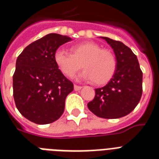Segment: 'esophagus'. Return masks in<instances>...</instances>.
I'll return each instance as SVG.
<instances>
[{"instance_id":"esophagus-1","label":"esophagus","mask_w":159,"mask_h":159,"mask_svg":"<svg viewBox=\"0 0 159 159\" xmlns=\"http://www.w3.org/2000/svg\"><path fill=\"white\" fill-rule=\"evenodd\" d=\"M82 87L81 86H77V85H74V90L75 91H79V90L82 89Z\"/></svg>"}]
</instances>
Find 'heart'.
<instances>
[{
    "label": "heart",
    "instance_id": "heart-1",
    "mask_svg": "<svg viewBox=\"0 0 159 159\" xmlns=\"http://www.w3.org/2000/svg\"><path fill=\"white\" fill-rule=\"evenodd\" d=\"M72 52L58 48L53 56L57 67L67 77H73L82 66L85 70L79 76L80 79L93 80L97 84H103L116 72L117 60L115 54L97 43L75 44Z\"/></svg>",
    "mask_w": 159,
    "mask_h": 159
}]
</instances>
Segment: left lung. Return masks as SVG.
<instances>
[{
	"label": "left lung",
	"instance_id": "obj_1",
	"mask_svg": "<svg viewBox=\"0 0 159 159\" xmlns=\"http://www.w3.org/2000/svg\"><path fill=\"white\" fill-rule=\"evenodd\" d=\"M102 39L113 48L117 67L105 87L95 89L94 99L87 107L101 118H120L130 113L140 101L143 72L136 55L129 47L107 37Z\"/></svg>",
	"mask_w": 159,
	"mask_h": 159
}]
</instances>
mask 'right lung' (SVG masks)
Returning <instances> with one entry per match:
<instances>
[{"label":"right lung","instance_id":"right-lung-1","mask_svg":"<svg viewBox=\"0 0 159 159\" xmlns=\"http://www.w3.org/2000/svg\"><path fill=\"white\" fill-rule=\"evenodd\" d=\"M72 40L48 34L26 47L17 57L13 75L16 106L24 117L39 125L53 123L62 116L73 84L54 62V53Z\"/></svg>","mask_w":159,"mask_h":159}]
</instances>
